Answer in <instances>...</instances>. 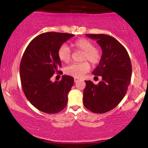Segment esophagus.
Segmentation results:
<instances>
[{"label": "esophagus", "mask_w": 148, "mask_h": 148, "mask_svg": "<svg viewBox=\"0 0 148 148\" xmlns=\"http://www.w3.org/2000/svg\"><path fill=\"white\" fill-rule=\"evenodd\" d=\"M78 81H79V79L77 78V77H75V78H74V82H75V83H76V82H78Z\"/></svg>", "instance_id": "34e87169"}]
</instances>
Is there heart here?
<instances>
[{"label":"heart","mask_w":148,"mask_h":148,"mask_svg":"<svg viewBox=\"0 0 148 148\" xmlns=\"http://www.w3.org/2000/svg\"><path fill=\"white\" fill-rule=\"evenodd\" d=\"M72 46L77 50L84 51L82 61H89L92 65H96L101 61L102 53L99 47H95L91 41L86 38H79L75 41ZM57 55L60 61L68 63L71 59V51L66 44L59 47ZM90 64L85 61L82 63H74L67 66L64 70L65 73L74 77H81L90 70Z\"/></svg>","instance_id":"heart-1"}]
</instances>
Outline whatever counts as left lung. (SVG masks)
<instances>
[{
	"instance_id": "8db88e82",
	"label": "left lung",
	"mask_w": 148,
	"mask_h": 148,
	"mask_svg": "<svg viewBox=\"0 0 148 148\" xmlns=\"http://www.w3.org/2000/svg\"><path fill=\"white\" fill-rule=\"evenodd\" d=\"M86 36L97 40L102 49L101 61L92 73L101 76L102 80L97 85L86 81L84 104L94 113H106L116 107L126 94L132 75L131 59L126 49L114 37L103 34Z\"/></svg>"
}]
</instances>
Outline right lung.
I'll use <instances>...</instances> for the list:
<instances>
[{"label": "right lung", "instance_id": "obj_1", "mask_svg": "<svg viewBox=\"0 0 148 148\" xmlns=\"http://www.w3.org/2000/svg\"><path fill=\"white\" fill-rule=\"evenodd\" d=\"M74 36L54 32L39 34L30 42L22 57L19 72L24 94L44 113H58L67 104L74 78L63 75L61 81L53 82L51 77L61 66L57 55L59 47Z\"/></svg>", "mask_w": 148, "mask_h": 148}]
</instances>
